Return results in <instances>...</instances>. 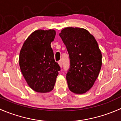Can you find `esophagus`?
I'll return each instance as SVG.
<instances>
[{
    "instance_id": "1",
    "label": "esophagus",
    "mask_w": 121,
    "mask_h": 121,
    "mask_svg": "<svg viewBox=\"0 0 121 121\" xmlns=\"http://www.w3.org/2000/svg\"><path fill=\"white\" fill-rule=\"evenodd\" d=\"M58 64L60 65V66L61 67H62V66H63V63H62V61L61 60H60L58 62Z\"/></svg>"
}]
</instances>
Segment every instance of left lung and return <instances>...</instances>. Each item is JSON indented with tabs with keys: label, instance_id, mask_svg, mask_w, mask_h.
<instances>
[{
	"label": "left lung",
	"instance_id": "left-lung-1",
	"mask_svg": "<svg viewBox=\"0 0 121 121\" xmlns=\"http://www.w3.org/2000/svg\"><path fill=\"white\" fill-rule=\"evenodd\" d=\"M59 35L69 54L70 65L66 74L68 88L74 93H85L93 86L101 68L102 54L98 43L81 28H65Z\"/></svg>",
	"mask_w": 121,
	"mask_h": 121
}]
</instances>
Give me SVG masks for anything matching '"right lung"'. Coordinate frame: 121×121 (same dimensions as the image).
<instances>
[{
    "mask_svg": "<svg viewBox=\"0 0 121 121\" xmlns=\"http://www.w3.org/2000/svg\"><path fill=\"white\" fill-rule=\"evenodd\" d=\"M54 30H37L24 41L19 56V65L27 83L37 92H48L54 86L61 68L54 58L51 43Z\"/></svg>",
    "mask_w": 121,
    "mask_h": 121,
    "instance_id": "obj_1",
    "label": "right lung"
}]
</instances>
